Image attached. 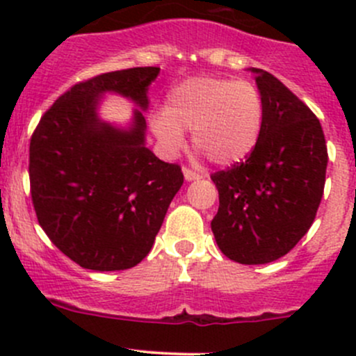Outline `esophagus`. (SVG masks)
<instances>
[{
	"instance_id": "1",
	"label": "esophagus",
	"mask_w": 356,
	"mask_h": 356,
	"mask_svg": "<svg viewBox=\"0 0 356 356\" xmlns=\"http://www.w3.org/2000/svg\"><path fill=\"white\" fill-rule=\"evenodd\" d=\"M184 177L186 181H200V179H203V174L191 170V168H184Z\"/></svg>"
}]
</instances>
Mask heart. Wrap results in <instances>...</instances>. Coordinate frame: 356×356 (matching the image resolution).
Wrapping results in <instances>:
<instances>
[{"label": "heart", "instance_id": "1", "mask_svg": "<svg viewBox=\"0 0 356 356\" xmlns=\"http://www.w3.org/2000/svg\"><path fill=\"white\" fill-rule=\"evenodd\" d=\"M260 89L248 81L195 77L175 86L167 108L153 117V132L170 155L184 146V129L213 163L232 165L251 153L264 127Z\"/></svg>", "mask_w": 356, "mask_h": 356}]
</instances>
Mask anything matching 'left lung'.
Returning a JSON list of instances; mask_svg holds the SVG:
<instances>
[{
  "label": "left lung",
  "mask_w": 356,
  "mask_h": 356,
  "mask_svg": "<svg viewBox=\"0 0 356 356\" xmlns=\"http://www.w3.org/2000/svg\"><path fill=\"white\" fill-rule=\"evenodd\" d=\"M264 96V127L241 163L211 174L218 211L211 220L222 253L245 265L284 257L308 232L324 195V131L277 77L250 68Z\"/></svg>",
  "instance_id": "1"
}]
</instances>
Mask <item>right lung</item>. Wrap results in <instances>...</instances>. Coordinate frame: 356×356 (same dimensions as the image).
<instances>
[{
  "label": "right lung",
  "mask_w": 356,
  "mask_h": 356,
  "mask_svg": "<svg viewBox=\"0 0 356 356\" xmlns=\"http://www.w3.org/2000/svg\"><path fill=\"white\" fill-rule=\"evenodd\" d=\"M158 74V67H136L72 86L31 138L29 179L39 225L63 254L89 270L138 265L184 182L177 163H165L146 148L143 111ZM105 92L142 108L127 129L97 117Z\"/></svg>",
  "instance_id": "obj_1"
}]
</instances>
